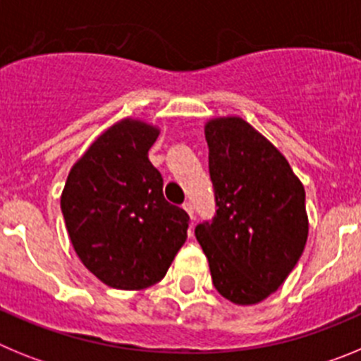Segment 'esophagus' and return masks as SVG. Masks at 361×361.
<instances>
[{
    "instance_id": "34e87169",
    "label": "esophagus",
    "mask_w": 361,
    "mask_h": 361,
    "mask_svg": "<svg viewBox=\"0 0 361 361\" xmlns=\"http://www.w3.org/2000/svg\"><path fill=\"white\" fill-rule=\"evenodd\" d=\"M183 208H184V212H186L188 215H190V219H191V220L195 219V215H193V204H191L190 200H186V202L183 204Z\"/></svg>"
}]
</instances>
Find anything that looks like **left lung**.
<instances>
[{
    "instance_id": "8db88e82",
    "label": "left lung",
    "mask_w": 361,
    "mask_h": 361,
    "mask_svg": "<svg viewBox=\"0 0 361 361\" xmlns=\"http://www.w3.org/2000/svg\"><path fill=\"white\" fill-rule=\"evenodd\" d=\"M204 133L216 212L197 226L195 237L216 291L233 304H258L304 253V186L288 159L240 117L212 119Z\"/></svg>"
}]
</instances>
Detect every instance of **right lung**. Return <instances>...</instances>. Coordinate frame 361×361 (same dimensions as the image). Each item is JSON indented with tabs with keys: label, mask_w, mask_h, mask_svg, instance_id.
Wrapping results in <instances>:
<instances>
[{
	"label": "right lung",
	"mask_w": 361,
	"mask_h": 361,
	"mask_svg": "<svg viewBox=\"0 0 361 361\" xmlns=\"http://www.w3.org/2000/svg\"><path fill=\"white\" fill-rule=\"evenodd\" d=\"M159 128L123 119L72 166L61 212L73 250L110 288L139 291L161 282L188 237L190 216L162 195L148 149Z\"/></svg>",
	"instance_id": "1"
}]
</instances>
